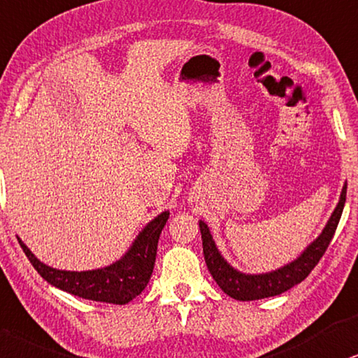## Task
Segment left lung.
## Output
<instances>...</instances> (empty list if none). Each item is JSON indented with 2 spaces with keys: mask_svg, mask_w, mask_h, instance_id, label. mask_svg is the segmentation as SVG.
I'll return each instance as SVG.
<instances>
[{
  "mask_svg": "<svg viewBox=\"0 0 358 358\" xmlns=\"http://www.w3.org/2000/svg\"><path fill=\"white\" fill-rule=\"evenodd\" d=\"M345 194L347 185H343L338 205L334 210L320 236L314 243H310L307 250L291 264L266 274H243L231 268L224 261V257L220 255V251L216 250V244L213 241L208 226L200 221L203 255H205L206 266L210 269L213 279L223 289V292L236 301H257L264 299V297L279 296V294L286 292L287 289L294 287L296 284L302 282L310 274V271L317 266L320 257L324 256L325 250L332 241L338 221H341L343 205H345Z\"/></svg>",
  "mask_w": 358,
  "mask_h": 358,
  "instance_id": "1",
  "label": "left lung"
}]
</instances>
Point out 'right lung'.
<instances>
[{
    "mask_svg": "<svg viewBox=\"0 0 358 358\" xmlns=\"http://www.w3.org/2000/svg\"><path fill=\"white\" fill-rule=\"evenodd\" d=\"M170 213L164 211L152 220L135 239L125 256L114 264L94 271H59L41 262L20 239V244L33 264V268L49 284L83 299L127 304L147 287L153 273L157 257L158 238L169 220Z\"/></svg>",
    "mask_w": 358,
    "mask_h": 358,
    "instance_id": "obj_1",
    "label": "right lung"
}]
</instances>
